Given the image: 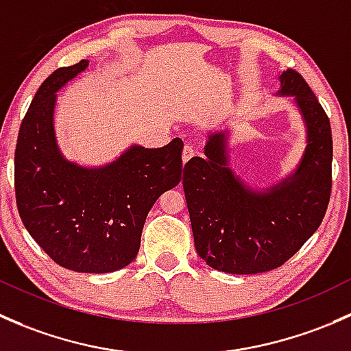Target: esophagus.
Wrapping results in <instances>:
<instances>
[{"label":"esophagus","mask_w":351,"mask_h":351,"mask_svg":"<svg viewBox=\"0 0 351 351\" xmlns=\"http://www.w3.org/2000/svg\"><path fill=\"white\" fill-rule=\"evenodd\" d=\"M196 154H197V150L194 149L191 143H186V147H184V150H182V160L187 162L189 158H193Z\"/></svg>","instance_id":"obj_1"}]
</instances>
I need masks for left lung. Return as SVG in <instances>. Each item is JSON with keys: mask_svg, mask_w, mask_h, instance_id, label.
I'll return each mask as SVG.
<instances>
[{"mask_svg": "<svg viewBox=\"0 0 351 351\" xmlns=\"http://www.w3.org/2000/svg\"><path fill=\"white\" fill-rule=\"evenodd\" d=\"M279 95L294 96L308 128L295 172L263 191L245 186L228 167L226 133H213L206 157L184 165L182 186L197 255L211 269L260 274L284 265L319 228L331 196L330 118L294 69L280 74Z\"/></svg>", "mask_w": 351, "mask_h": 351, "instance_id": "obj_1", "label": "left lung"}]
</instances>
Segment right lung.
I'll use <instances>...</instances> for the list:
<instances>
[{
	"instance_id": "add662e5",
	"label": "right lung",
	"mask_w": 351,
	"mask_h": 351,
	"mask_svg": "<svg viewBox=\"0 0 351 351\" xmlns=\"http://www.w3.org/2000/svg\"><path fill=\"white\" fill-rule=\"evenodd\" d=\"M88 64L57 69L38 88L18 133L14 194L25 228L57 265L106 274L135 260L152 206L179 184L184 143L133 145L97 169L66 160L53 133L56 93Z\"/></svg>"
}]
</instances>
